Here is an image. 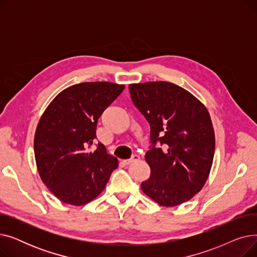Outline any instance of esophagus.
I'll return each instance as SVG.
<instances>
[{
	"label": "esophagus",
	"mask_w": 257,
	"mask_h": 257,
	"mask_svg": "<svg viewBox=\"0 0 257 257\" xmlns=\"http://www.w3.org/2000/svg\"><path fill=\"white\" fill-rule=\"evenodd\" d=\"M138 160H140V156H139V155H137V154H134V155H132V157H131V158L124 160V164H126V165H130V164L134 163V161H138Z\"/></svg>",
	"instance_id": "34e87169"
}]
</instances>
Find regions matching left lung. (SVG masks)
<instances>
[{
    "label": "left lung",
    "instance_id": "obj_1",
    "mask_svg": "<svg viewBox=\"0 0 257 257\" xmlns=\"http://www.w3.org/2000/svg\"><path fill=\"white\" fill-rule=\"evenodd\" d=\"M133 104L150 124L152 148L145 155L151 169L143 192L161 206L174 207L203 188L211 170L215 138L205 105L167 81L129 84Z\"/></svg>",
    "mask_w": 257,
    "mask_h": 257
}]
</instances>
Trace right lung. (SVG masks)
Here are the masks:
<instances>
[{"mask_svg":"<svg viewBox=\"0 0 257 257\" xmlns=\"http://www.w3.org/2000/svg\"><path fill=\"white\" fill-rule=\"evenodd\" d=\"M107 81L83 82L63 89L40 117L34 136V155L40 179L58 200L81 206L106 187L117 159L97 139L98 119L124 90Z\"/></svg>","mask_w":257,"mask_h":257,"instance_id":"obj_1","label":"right lung"}]
</instances>
